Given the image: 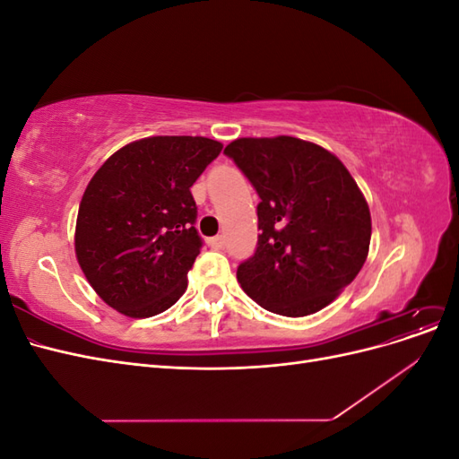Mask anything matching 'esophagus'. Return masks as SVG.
Returning <instances> with one entry per match:
<instances>
[{
	"label": "esophagus",
	"mask_w": 459,
	"mask_h": 459,
	"mask_svg": "<svg viewBox=\"0 0 459 459\" xmlns=\"http://www.w3.org/2000/svg\"><path fill=\"white\" fill-rule=\"evenodd\" d=\"M208 245L216 248V251H221V248H226V238H224V235H216V238L208 241Z\"/></svg>",
	"instance_id": "obj_1"
}]
</instances>
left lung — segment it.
<instances>
[{"instance_id":"left-lung-1","label":"left lung","mask_w":459,"mask_h":459,"mask_svg":"<svg viewBox=\"0 0 459 459\" xmlns=\"http://www.w3.org/2000/svg\"><path fill=\"white\" fill-rule=\"evenodd\" d=\"M230 157L256 189V251L239 264L245 293L273 314L322 310L352 283L369 251L368 203L344 164L297 137H241Z\"/></svg>"}]
</instances>
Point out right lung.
<instances>
[{
  "mask_svg": "<svg viewBox=\"0 0 459 459\" xmlns=\"http://www.w3.org/2000/svg\"><path fill=\"white\" fill-rule=\"evenodd\" d=\"M220 151L208 137H145L95 172L78 208L74 247L86 280L110 308L151 317L186 293L203 247L191 186Z\"/></svg>",
  "mask_w": 459,
  "mask_h": 459,
  "instance_id": "right-lung-1",
  "label": "right lung"
}]
</instances>
